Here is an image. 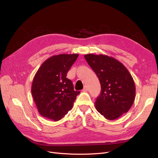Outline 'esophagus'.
Returning <instances> with one entry per match:
<instances>
[{
  "instance_id": "esophagus-1",
  "label": "esophagus",
  "mask_w": 158,
  "mask_h": 158,
  "mask_svg": "<svg viewBox=\"0 0 158 158\" xmlns=\"http://www.w3.org/2000/svg\"><path fill=\"white\" fill-rule=\"evenodd\" d=\"M88 90V89L87 86H84V89H83V91H84V92H87Z\"/></svg>"
}]
</instances>
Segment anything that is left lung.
I'll return each instance as SVG.
<instances>
[{
  "instance_id": "left-lung-1",
  "label": "left lung",
  "mask_w": 158,
  "mask_h": 158,
  "mask_svg": "<svg viewBox=\"0 0 158 158\" xmlns=\"http://www.w3.org/2000/svg\"><path fill=\"white\" fill-rule=\"evenodd\" d=\"M84 58L101 84V93L95 105L97 111L108 120L127 113L135 101L136 88L127 68L107 55L88 54Z\"/></svg>"
}]
</instances>
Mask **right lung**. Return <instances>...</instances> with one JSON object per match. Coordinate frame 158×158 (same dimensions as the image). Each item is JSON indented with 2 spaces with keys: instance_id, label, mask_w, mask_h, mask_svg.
<instances>
[{
  "instance_id": "add662e5",
  "label": "right lung",
  "mask_w": 158,
  "mask_h": 158,
  "mask_svg": "<svg viewBox=\"0 0 158 158\" xmlns=\"http://www.w3.org/2000/svg\"><path fill=\"white\" fill-rule=\"evenodd\" d=\"M78 54H60L47 59L33 80L31 94L41 116L60 120L73 108L76 96L72 81L66 78Z\"/></svg>"
}]
</instances>
